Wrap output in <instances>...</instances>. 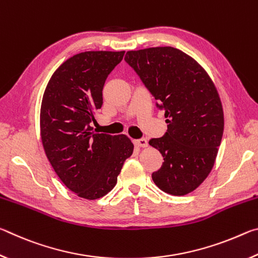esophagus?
Wrapping results in <instances>:
<instances>
[{"mask_svg": "<svg viewBox=\"0 0 258 258\" xmlns=\"http://www.w3.org/2000/svg\"><path fill=\"white\" fill-rule=\"evenodd\" d=\"M133 143L137 147H140V148H146L148 147V141L146 139H138V140H134Z\"/></svg>", "mask_w": 258, "mask_h": 258, "instance_id": "obj_1", "label": "esophagus"}]
</instances>
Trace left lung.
<instances>
[{"mask_svg": "<svg viewBox=\"0 0 258 258\" xmlns=\"http://www.w3.org/2000/svg\"><path fill=\"white\" fill-rule=\"evenodd\" d=\"M125 61L167 118L164 137L149 141L164 157L152 180L166 194H190L211 173L223 135V108L216 87L197 61L175 47L128 51Z\"/></svg>", "mask_w": 258, "mask_h": 258, "instance_id": "1", "label": "left lung"}]
</instances>
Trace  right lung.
<instances>
[{
  "instance_id": "right-lung-1",
  "label": "right lung",
  "mask_w": 258,
  "mask_h": 258,
  "mask_svg": "<svg viewBox=\"0 0 258 258\" xmlns=\"http://www.w3.org/2000/svg\"><path fill=\"white\" fill-rule=\"evenodd\" d=\"M125 51H86L64 61L42 99L40 126L45 155L56 175L78 197L94 200L117 183L134 146L125 134L95 133L104 82Z\"/></svg>"
}]
</instances>
